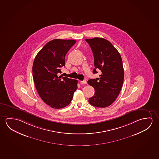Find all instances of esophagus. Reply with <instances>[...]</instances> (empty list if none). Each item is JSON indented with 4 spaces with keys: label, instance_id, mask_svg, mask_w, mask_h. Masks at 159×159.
<instances>
[{
    "label": "esophagus",
    "instance_id": "esophagus-1",
    "mask_svg": "<svg viewBox=\"0 0 159 159\" xmlns=\"http://www.w3.org/2000/svg\"><path fill=\"white\" fill-rule=\"evenodd\" d=\"M80 83L82 84H86V83H87V81L86 80H83V81H81L80 82Z\"/></svg>",
    "mask_w": 159,
    "mask_h": 159
}]
</instances>
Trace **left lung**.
I'll use <instances>...</instances> for the list:
<instances>
[{
	"label": "left lung",
	"mask_w": 159,
	"mask_h": 159,
	"mask_svg": "<svg viewBox=\"0 0 159 159\" xmlns=\"http://www.w3.org/2000/svg\"><path fill=\"white\" fill-rule=\"evenodd\" d=\"M94 56V74L101 70L99 78L90 79L89 85L94 88V95L88 102L92 106L105 108L111 105L121 91L124 68L121 56L108 40L103 38L87 39Z\"/></svg>",
	"instance_id": "left-lung-1"
}]
</instances>
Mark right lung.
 Returning <instances> with one entry per match:
<instances>
[{
    "instance_id": "right-lung-1",
    "label": "right lung",
    "mask_w": 159,
    "mask_h": 159,
    "mask_svg": "<svg viewBox=\"0 0 159 159\" xmlns=\"http://www.w3.org/2000/svg\"><path fill=\"white\" fill-rule=\"evenodd\" d=\"M75 40L54 39L38 52L33 66V78L43 101L55 109L68 106L77 89V80L58 76L65 66V57Z\"/></svg>"
}]
</instances>
